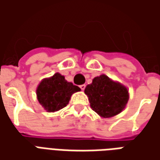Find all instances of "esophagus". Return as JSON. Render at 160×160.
<instances>
[{
    "instance_id": "esophagus-1",
    "label": "esophagus",
    "mask_w": 160,
    "mask_h": 160,
    "mask_svg": "<svg viewBox=\"0 0 160 160\" xmlns=\"http://www.w3.org/2000/svg\"><path fill=\"white\" fill-rule=\"evenodd\" d=\"M80 89H81V90L84 91V90H85V88H86V85H80Z\"/></svg>"
}]
</instances>
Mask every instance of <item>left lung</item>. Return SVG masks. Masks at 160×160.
<instances>
[{
  "instance_id": "obj_1",
  "label": "left lung",
  "mask_w": 160,
  "mask_h": 160,
  "mask_svg": "<svg viewBox=\"0 0 160 160\" xmlns=\"http://www.w3.org/2000/svg\"><path fill=\"white\" fill-rule=\"evenodd\" d=\"M85 93L88 96L92 109L104 118L119 114L128 100L127 88L104 74L95 77L92 83L87 86Z\"/></svg>"
}]
</instances>
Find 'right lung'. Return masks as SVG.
<instances>
[{"label": "right lung", "mask_w": 160, "mask_h": 160, "mask_svg": "<svg viewBox=\"0 0 160 160\" xmlns=\"http://www.w3.org/2000/svg\"><path fill=\"white\" fill-rule=\"evenodd\" d=\"M79 91L80 87L68 82L65 77L56 73L41 81L37 89V96L46 111L55 112L67 106L72 94Z\"/></svg>", "instance_id": "obj_1"}]
</instances>
